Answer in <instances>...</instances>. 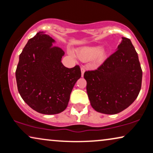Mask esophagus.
Segmentation results:
<instances>
[{"label":"esophagus","instance_id":"34e87169","mask_svg":"<svg viewBox=\"0 0 153 153\" xmlns=\"http://www.w3.org/2000/svg\"><path fill=\"white\" fill-rule=\"evenodd\" d=\"M81 76H83V74H84V72H85V68L83 66H82L81 68Z\"/></svg>","mask_w":153,"mask_h":153}]
</instances>
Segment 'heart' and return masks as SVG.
<instances>
[{"instance_id":"heart-1","label":"heart","mask_w":153,"mask_h":153,"mask_svg":"<svg viewBox=\"0 0 153 153\" xmlns=\"http://www.w3.org/2000/svg\"><path fill=\"white\" fill-rule=\"evenodd\" d=\"M106 50L99 46H88L77 50L76 54L81 60L87 61L91 59L95 60L97 62H102L105 59Z\"/></svg>"}]
</instances>
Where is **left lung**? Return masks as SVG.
I'll use <instances>...</instances> for the list:
<instances>
[{"mask_svg":"<svg viewBox=\"0 0 153 153\" xmlns=\"http://www.w3.org/2000/svg\"><path fill=\"white\" fill-rule=\"evenodd\" d=\"M86 91L94 109L118 114L134 102L141 88L142 70L130 39L123 37L117 50L95 70L85 72Z\"/></svg>","mask_w":153,"mask_h":153,"instance_id":"8db88e82","label":"left lung"}]
</instances>
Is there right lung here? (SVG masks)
<instances>
[{"label":"right lung","instance_id":"add662e5","mask_svg":"<svg viewBox=\"0 0 153 153\" xmlns=\"http://www.w3.org/2000/svg\"><path fill=\"white\" fill-rule=\"evenodd\" d=\"M54 42L49 35L37 33L23 49L16 70L21 97L33 110L47 115L65 109L73 87L81 76L79 65L68 68L62 65L65 52L52 46Z\"/></svg>","mask_w":153,"mask_h":153}]
</instances>
